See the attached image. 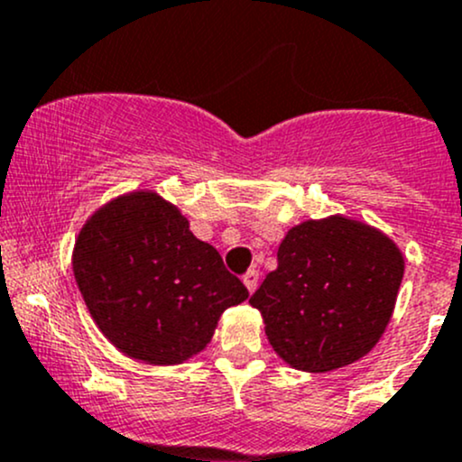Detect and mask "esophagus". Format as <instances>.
<instances>
[{"label":"esophagus","mask_w":462,"mask_h":462,"mask_svg":"<svg viewBox=\"0 0 462 462\" xmlns=\"http://www.w3.org/2000/svg\"><path fill=\"white\" fill-rule=\"evenodd\" d=\"M258 280H260L258 269H249L245 273V278H242V282H245V287L249 289V293H254L255 289H258Z\"/></svg>","instance_id":"1"}]
</instances>
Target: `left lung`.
I'll use <instances>...</instances> for the list:
<instances>
[{
    "instance_id": "1",
    "label": "left lung",
    "mask_w": 462,
    "mask_h": 462,
    "mask_svg": "<svg viewBox=\"0 0 462 462\" xmlns=\"http://www.w3.org/2000/svg\"><path fill=\"white\" fill-rule=\"evenodd\" d=\"M405 258L383 231L331 216L289 229L278 269L251 296L275 354L302 372H331L374 349L387 329Z\"/></svg>"
}]
</instances>
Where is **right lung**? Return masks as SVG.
I'll return each instance as SVG.
<instances>
[{"label":"right lung","instance_id":"1","mask_svg":"<svg viewBox=\"0 0 462 462\" xmlns=\"http://www.w3.org/2000/svg\"><path fill=\"white\" fill-rule=\"evenodd\" d=\"M73 273L95 325L146 365H180L211 342L225 309L249 298L175 204L133 191L88 217Z\"/></svg>","mask_w":462,"mask_h":462}]
</instances>
